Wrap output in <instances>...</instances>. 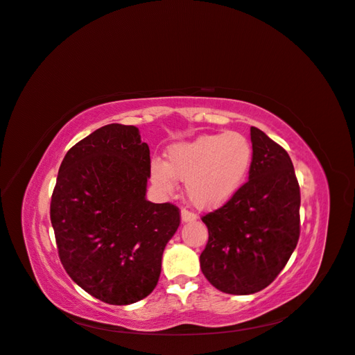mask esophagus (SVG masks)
Returning a JSON list of instances; mask_svg holds the SVG:
<instances>
[{
	"instance_id": "1",
	"label": "esophagus",
	"mask_w": 355,
	"mask_h": 355,
	"mask_svg": "<svg viewBox=\"0 0 355 355\" xmlns=\"http://www.w3.org/2000/svg\"><path fill=\"white\" fill-rule=\"evenodd\" d=\"M180 218H182V222H191V220H196V214L188 211L187 208H182V211H180Z\"/></svg>"
}]
</instances>
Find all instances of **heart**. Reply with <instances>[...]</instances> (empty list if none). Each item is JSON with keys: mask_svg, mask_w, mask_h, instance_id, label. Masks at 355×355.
I'll return each mask as SVG.
<instances>
[{"mask_svg": "<svg viewBox=\"0 0 355 355\" xmlns=\"http://www.w3.org/2000/svg\"><path fill=\"white\" fill-rule=\"evenodd\" d=\"M252 146L242 133L204 135L191 142L176 144L167 153V164L155 159L151 180L164 191L184 180L187 196L202 209L225 204L239 191L252 164Z\"/></svg>", "mask_w": 355, "mask_h": 355, "instance_id": "heart-1", "label": "heart"}]
</instances>
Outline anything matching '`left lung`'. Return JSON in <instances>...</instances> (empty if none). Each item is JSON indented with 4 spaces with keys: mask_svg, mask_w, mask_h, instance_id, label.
I'll return each instance as SVG.
<instances>
[{
    "mask_svg": "<svg viewBox=\"0 0 355 355\" xmlns=\"http://www.w3.org/2000/svg\"><path fill=\"white\" fill-rule=\"evenodd\" d=\"M250 178L220 208L202 216L208 242L200 270L219 291H262L285 268L300 236V187L291 157L251 127Z\"/></svg>",
    "mask_w": 355,
    "mask_h": 355,
    "instance_id": "obj_1",
    "label": "left lung"
}]
</instances>
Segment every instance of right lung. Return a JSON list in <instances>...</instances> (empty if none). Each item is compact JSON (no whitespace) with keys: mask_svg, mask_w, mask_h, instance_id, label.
I'll return each mask as SVG.
<instances>
[{"mask_svg":"<svg viewBox=\"0 0 355 355\" xmlns=\"http://www.w3.org/2000/svg\"><path fill=\"white\" fill-rule=\"evenodd\" d=\"M150 148L135 125L108 124L64 156L50 202L58 254L71 280L110 305L153 291L176 233V205L146 199Z\"/></svg>","mask_w":355,"mask_h":355,"instance_id":"obj_1","label":"right lung"}]
</instances>
